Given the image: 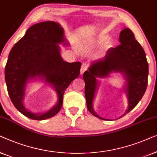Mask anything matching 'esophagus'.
Segmentation results:
<instances>
[{
    "instance_id": "esophagus-1",
    "label": "esophagus",
    "mask_w": 157,
    "mask_h": 157,
    "mask_svg": "<svg viewBox=\"0 0 157 157\" xmlns=\"http://www.w3.org/2000/svg\"><path fill=\"white\" fill-rule=\"evenodd\" d=\"M87 69V65H86L85 63H83L82 65V67H81V69H80V74L82 75L84 72H85L86 70Z\"/></svg>"
}]
</instances>
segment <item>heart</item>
Masks as SVG:
<instances>
[{"label": "heart", "instance_id": "obj_1", "mask_svg": "<svg viewBox=\"0 0 157 157\" xmlns=\"http://www.w3.org/2000/svg\"><path fill=\"white\" fill-rule=\"evenodd\" d=\"M107 38V37L106 36V35H100V37H99L98 40H97V43L100 44L101 43H103V42L105 41ZM107 45V47H110V46H111V43H110V42H108V43H107V45Z\"/></svg>", "mask_w": 157, "mask_h": 157}]
</instances>
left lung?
<instances>
[{
  "instance_id": "8db88e82",
  "label": "left lung",
  "mask_w": 157,
  "mask_h": 157,
  "mask_svg": "<svg viewBox=\"0 0 157 157\" xmlns=\"http://www.w3.org/2000/svg\"><path fill=\"white\" fill-rule=\"evenodd\" d=\"M119 41L120 45L110 48L103 59L94 62L89 70H86L83 74L87 109L101 120L105 119L99 117L92 108V101L98 86L97 77L103 78L112 72H120L124 75L127 81L125 91L129 105L123 116L136 107L147 90L149 65L144 49L129 28L121 31Z\"/></svg>"
}]
</instances>
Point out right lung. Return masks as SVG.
<instances>
[{"mask_svg":"<svg viewBox=\"0 0 157 157\" xmlns=\"http://www.w3.org/2000/svg\"><path fill=\"white\" fill-rule=\"evenodd\" d=\"M63 28L53 21L36 23L15 44L5 67L8 94L15 108L27 117L44 120L56 115L63 105V94L70 83L79 75L80 62L63 61L57 44L62 43ZM42 76L57 90L59 102L46 113L33 114L24 107V90L27 79Z\"/></svg>","mask_w":157,"mask_h":157,"instance_id":"1","label":"right lung"}]
</instances>
